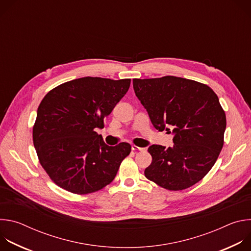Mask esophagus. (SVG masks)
Wrapping results in <instances>:
<instances>
[{"label":"esophagus","mask_w":251,"mask_h":251,"mask_svg":"<svg viewBox=\"0 0 251 251\" xmlns=\"http://www.w3.org/2000/svg\"><path fill=\"white\" fill-rule=\"evenodd\" d=\"M132 150L133 151H144L145 148H141V147H138L136 145H132Z\"/></svg>","instance_id":"1"}]
</instances>
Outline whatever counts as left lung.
<instances>
[{
    "instance_id": "8db88e82",
    "label": "left lung",
    "mask_w": 251,
    "mask_h": 251,
    "mask_svg": "<svg viewBox=\"0 0 251 251\" xmlns=\"http://www.w3.org/2000/svg\"><path fill=\"white\" fill-rule=\"evenodd\" d=\"M136 96L154 127L173 128L174 146L152 145L145 176L169 191L186 190L210 171L224 146L226 117L207 85L176 76L133 79ZM171 133V132H170Z\"/></svg>"
}]
</instances>
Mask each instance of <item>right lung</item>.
Returning <instances> with one entry per match:
<instances>
[{
    "label": "right lung",
    "instance_id": "add662e5",
    "mask_svg": "<svg viewBox=\"0 0 251 251\" xmlns=\"http://www.w3.org/2000/svg\"><path fill=\"white\" fill-rule=\"evenodd\" d=\"M130 82V78L86 76L64 82L44 97L32 127V141L42 167L55 185L86 195L114 180L131 145H106L95 129L104 127Z\"/></svg>",
    "mask_w": 251,
    "mask_h": 251
}]
</instances>
